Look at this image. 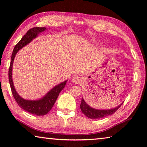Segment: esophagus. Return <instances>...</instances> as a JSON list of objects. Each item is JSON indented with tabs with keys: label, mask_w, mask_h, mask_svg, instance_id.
Masks as SVG:
<instances>
[{
	"label": "esophagus",
	"mask_w": 147,
	"mask_h": 147,
	"mask_svg": "<svg viewBox=\"0 0 147 147\" xmlns=\"http://www.w3.org/2000/svg\"><path fill=\"white\" fill-rule=\"evenodd\" d=\"M82 80V78L81 76H78V75H75L73 76V81L74 83L79 84Z\"/></svg>",
	"instance_id": "esophagus-1"
}]
</instances>
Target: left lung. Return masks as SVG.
Here are the masks:
<instances>
[{
  "label": "left lung",
  "mask_w": 147,
  "mask_h": 147,
  "mask_svg": "<svg viewBox=\"0 0 147 147\" xmlns=\"http://www.w3.org/2000/svg\"><path fill=\"white\" fill-rule=\"evenodd\" d=\"M121 104V105H119L118 107H117L115 108L111 109H106V110H100V109H95L94 108H91L90 106H88V104L86 103V102L84 101V98H82L81 104H80V109L84 115H85L89 119H100L105 117L108 115H112L114 113L117 111V110L120 108L122 106Z\"/></svg>",
  "instance_id": "8db88e82"
}]
</instances>
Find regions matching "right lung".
I'll return each mask as SVG.
<instances>
[{"instance_id":"1","label":"right lung","mask_w":147,"mask_h":147,"mask_svg":"<svg viewBox=\"0 0 147 147\" xmlns=\"http://www.w3.org/2000/svg\"><path fill=\"white\" fill-rule=\"evenodd\" d=\"M46 28L45 27H34L30 30H28L26 34L22 38V39L19 41L16 46H15L13 53L11 54L10 65L9 67L8 71V78L9 85H10L11 90L12 94H13L15 100L18 104V105L23 108L24 110L28 111L35 115H45L48 113L51 109L53 108L54 103L58 97V95L61 91L63 89L67 81H65L59 84V85L54 87L43 98L38 100H26L22 98L16 91L14 88L13 80H12L11 76V71L12 66L14 60V58L16 54H17L20 49L23 48V47L29 43L32 39L36 38L38 34L45 30Z\"/></svg>"}]
</instances>
